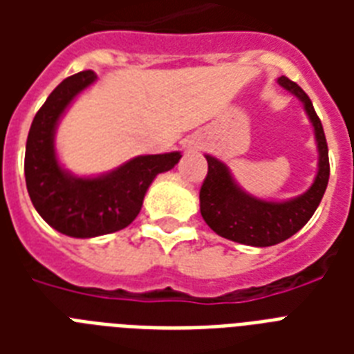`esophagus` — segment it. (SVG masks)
Returning <instances> with one entry per match:
<instances>
[{
    "mask_svg": "<svg viewBox=\"0 0 354 354\" xmlns=\"http://www.w3.org/2000/svg\"><path fill=\"white\" fill-rule=\"evenodd\" d=\"M191 145H193V143H191Z\"/></svg>",
    "mask_w": 354,
    "mask_h": 354,
    "instance_id": "34e87169",
    "label": "esophagus"
}]
</instances>
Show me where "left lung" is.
Listing matches in <instances>:
<instances>
[{
	"label": "left lung",
	"instance_id": "obj_1",
	"mask_svg": "<svg viewBox=\"0 0 354 354\" xmlns=\"http://www.w3.org/2000/svg\"><path fill=\"white\" fill-rule=\"evenodd\" d=\"M281 88L290 91L301 101L308 121L313 122L314 138L318 145V172L313 185L303 194L290 200H263L246 193L233 180L224 161L205 154L207 176L200 189V213L205 224L227 241L246 246L266 248L290 239L301 230L314 211L318 209L329 183V149L325 141L322 121L305 91L286 77L277 79Z\"/></svg>",
	"mask_w": 354,
	"mask_h": 354
}]
</instances>
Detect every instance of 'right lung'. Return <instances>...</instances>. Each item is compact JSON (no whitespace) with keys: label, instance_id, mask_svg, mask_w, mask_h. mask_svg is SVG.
<instances>
[{"label":"right lung","instance_id":"obj_1","mask_svg":"<svg viewBox=\"0 0 354 354\" xmlns=\"http://www.w3.org/2000/svg\"><path fill=\"white\" fill-rule=\"evenodd\" d=\"M97 80L93 71L71 75L36 112L25 145V182L38 215L57 232L91 239L119 232L139 215L150 183L171 171L182 154L138 156L99 176H75L58 161L57 127L80 91Z\"/></svg>","mask_w":354,"mask_h":354}]
</instances>
